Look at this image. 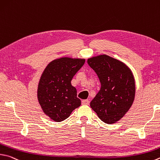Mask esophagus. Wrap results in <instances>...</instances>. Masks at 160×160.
<instances>
[{"instance_id": "esophagus-1", "label": "esophagus", "mask_w": 160, "mask_h": 160, "mask_svg": "<svg viewBox=\"0 0 160 160\" xmlns=\"http://www.w3.org/2000/svg\"><path fill=\"white\" fill-rule=\"evenodd\" d=\"M82 105H89V101L88 100V99L82 100Z\"/></svg>"}]
</instances>
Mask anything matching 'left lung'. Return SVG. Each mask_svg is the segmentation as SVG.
Listing matches in <instances>:
<instances>
[{"label": "left lung", "mask_w": 160, "mask_h": 160, "mask_svg": "<svg viewBox=\"0 0 160 160\" xmlns=\"http://www.w3.org/2000/svg\"><path fill=\"white\" fill-rule=\"evenodd\" d=\"M88 63L97 74L101 85L90 106L103 122L115 123L126 114L134 100L132 72L123 62L106 54L89 58Z\"/></svg>", "instance_id": "obj_1"}]
</instances>
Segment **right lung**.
I'll return each instance as SVG.
<instances>
[{
	"instance_id": "add662e5",
	"label": "right lung",
	"mask_w": 160,
	"mask_h": 160,
	"mask_svg": "<svg viewBox=\"0 0 160 160\" xmlns=\"http://www.w3.org/2000/svg\"><path fill=\"white\" fill-rule=\"evenodd\" d=\"M85 62L84 59L62 57L45 68L38 87V99L43 112L52 120L63 121L81 105L71 80Z\"/></svg>"
}]
</instances>
